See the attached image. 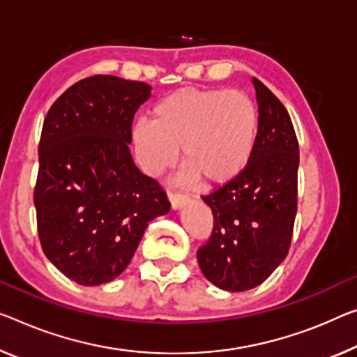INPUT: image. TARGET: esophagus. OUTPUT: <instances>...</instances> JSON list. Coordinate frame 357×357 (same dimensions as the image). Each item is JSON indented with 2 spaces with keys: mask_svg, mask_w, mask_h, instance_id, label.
<instances>
[{
  "mask_svg": "<svg viewBox=\"0 0 357 357\" xmlns=\"http://www.w3.org/2000/svg\"><path fill=\"white\" fill-rule=\"evenodd\" d=\"M169 199H171L172 209H178V207H182L188 201V197L180 193H169Z\"/></svg>",
  "mask_w": 357,
  "mask_h": 357,
  "instance_id": "34e87169",
  "label": "esophagus"
}]
</instances>
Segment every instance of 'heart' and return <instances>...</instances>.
<instances>
[{"instance_id":"obj_1","label":"heart","mask_w":357,"mask_h":357,"mask_svg":"<svg viewBox=\"0 0 357 357\" xmlns=\"http://www.w3.org/2000/svg\"><path fill=\"white\" fill-rule=\"evenodd\" d=\"M151 123H137L132 140L144 171L172 166L178 146L186 164L180 180L220 186L244 171L255 148L259 108L243 91L183 87L161 98Z\"/></svg>"}]
</instances>
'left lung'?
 <instances>
[{
    "label": "left lung",
    "instance_id": "left-lung-1",
    "mask_svg": "<svg viewBox=\"0 0 357 357\" xmlns=\"http://www.w3.org/2000/svg\"><path fill=\"white\" fill-rule=\"evenodd\" d=\"M259 130L248 166L202 201L212 209L209 241L197 261L213 286L254 289L287 257L298 193V140L286 107L254 78Z\"/></svg>",
    "mask_w": 357,
    "mask_h": 357
}]
</instances>
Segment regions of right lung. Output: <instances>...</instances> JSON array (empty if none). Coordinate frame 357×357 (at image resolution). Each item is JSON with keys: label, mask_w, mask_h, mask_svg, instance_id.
Here are the masks:
<instances>
[{"label": "right lung", "mask_w": 357, "mask_h": 357, "mask_svg": "<svg viewBox=\"0 0 357 357\" xmlns=\"http://www.w3.org/2000/svg\"><path fill=\"white\" fill-rule=\"evenodd\" d=\"M150 92L142 81L89 76L45 118L33 191L38 236L52 265L81 286L118 278L148 223L171 209L162 186L129 151L134 114Z\"/></svg>", "instance_id": "1"}]
</instances>
